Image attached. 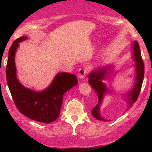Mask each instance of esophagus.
Masks as SVG:
<instances>
[{
	"mask_svg": "<svg viewBox=\"0 0 152 152\" xmlns=\"http://www.w3.org/2000/svg\"><path fill=\"white\" fill-rule=\"evenodd\" d=\"M87 74V70L85 68H81L78 71V77L80 78H85L86 75Z\"/></svg>",
	"mask_w": 152,
	"mask_h": 152,
	"instance_id": "34e87169",
	"label": "esophagus"
}]
</instances>
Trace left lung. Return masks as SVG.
<instances>
[{"mask_svg":"<svg viewBox=\"0 0 152 152\" xmlns=\"http://www.w3.org/2000/svg\"><path fill=\"white\" fill-rule=\"evenodd\" d=\"M133 56L134 60L135 61L136 68V78L134 83V88L126 94V98L127 102V109H129L133 106V104L137 100L140 94L141 88H142L143 80L144 76V64L143 61L142 55H141L140 47L137 41H134L133 42ZM111 67L106 66L104 68H98L88 74V83L90 86L93 88L95 93L98 96V103L96 106L92 109L91 114L94 118L96 119L103 121H108L107 119H105L101 116L100 114V106L104 98V94L108 92V88L106 84L103 83V80L109 76V71H111Z\"/></svg>","mask_w":152,"mask_h":152,"instance_id":"obj_1","label":"left lung"}]
</instances>
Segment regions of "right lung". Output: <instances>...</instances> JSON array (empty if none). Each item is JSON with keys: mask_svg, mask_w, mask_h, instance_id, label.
I'll return each mask as SVG.
<instances>
[{"mask_svg": "<svg viewBox=\"0 0 152 152\" xmlns=\"http://www.w3.org/2000/svg\"><path fill=\"white\" fill-rule=\"evenodd\" d=\"M26 39V36L17 38L10 46L6 66L7 83L13 102L21 114L34 121L48 124L58 117L63 96L77 84V78L74 74L59 73L50 86L42 91L24 87L16 77L15 54L18 43Z\"/></svg>", "mask_w": 152, "mask_h": 152, "instance_id": "1", "label": "right lung"}]
</instances>
